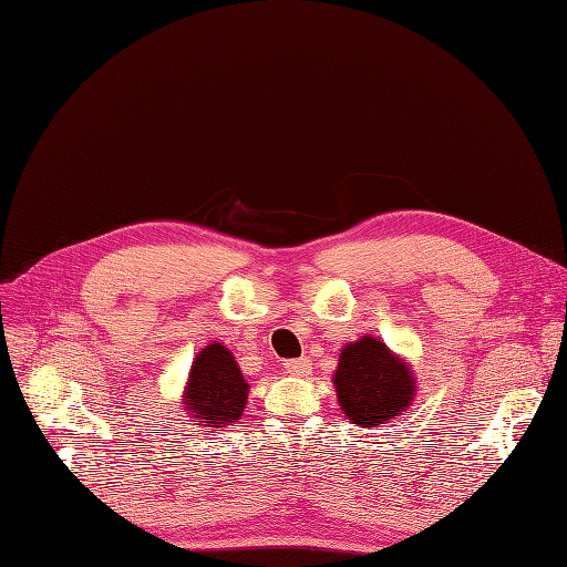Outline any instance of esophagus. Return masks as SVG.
Segmentation results:
<instances>
[{
  "mask_svg": "<svg viewBox=\"0 0 567 567\" xmlns=\"http://www.w3.org/2000/svg\"><path fill=\"white\" fill-rule=\"evenodd\" d=\"M282 368H285V373H289V375H293V378H306V375H310V371H312V363H310V359L301 357V359H289V361H285Z\"/></svg>",
  "mask_w": 567,
  "mask_h": 567,
  "instance_id": "obj_1",
  "label": "esophagus"
}]
</instances>
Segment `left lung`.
Listing matches in <instances>:
<instances>
[{
  "label": "left lung",
  "mask_w": 567,
  "mask_h": 567,
  "mask_svg": "<svg viewBox=\"0 0 567 567\" xmlns=\"http://www.w3.org/2000/svg\"><path fill=\"white\" fill-rule=\"evenodd\" d=\"M333 384L342 412L368 429L396 420L414 399L410 368L371 336H363L340 352Z\"/></svg>",
  "instance_id": "left-lung-1"
}]
</instances>
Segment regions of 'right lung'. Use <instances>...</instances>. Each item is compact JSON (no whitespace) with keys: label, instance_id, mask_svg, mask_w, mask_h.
Here are the masks:
<instances>
[{"label":"right lung","instance_id":"obj_1","mask_svg":"<svg viewBox=\"0 0 567 567\" xmlns=\"http://www.w3.org/2000/svg\"><path fill=\"white\" fill-rule=\"evenodd\" d=\"M248 389L234 354L213 342L194 359L185 405L204 426H229L243 414Z\"/></svg>","mask_w":567,"mask_h":567}]
</instances>
